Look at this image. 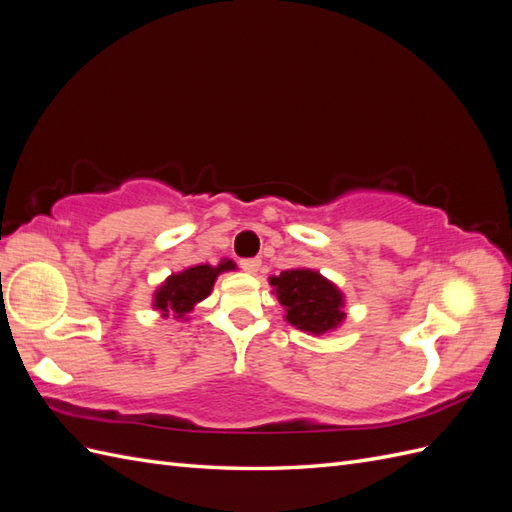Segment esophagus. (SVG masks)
<instances>
[{
  "instance_id": "obj_1",
  "label": "esophagus",
  "mask_w": 512,
  "mask_h": 512,
  "mask_svg": "<svg viewBox=\"0 0 512 512\" xmlns=\"http://www.w3.org/2000/svg\"><path fill=\"white\" fill-rule=\"evenodd\" d=\"M241 269L247 271V273H256L260 269V258H243L241 262Z\"/></svg>"
}]
</instances>
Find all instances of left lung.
Masks as SVG:
<instances>
[{"label":"left lung","instance_id":"obj_1","mask_svg":"<svg viewBox=\"0 0 512 512\" xmlns=\"http://www.w3.org/2000/svg\"><path fill=\"white\" fill-rule=\"evenodd\" d=\"M277 301L286 307V320L301 331L322 335L344 320V297L329 280L309 269H290L271 277Z\"/></svg>","mask_w":512,"mask_h":512}]
</instances>
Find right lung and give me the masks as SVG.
I'll return each mask as SVG.
<instances>
[{
	"label": "right lung",
	"instance_id": "1",
	"mask_svg": "<svg viewBox=\"0 0 512 512\" xmlns=\"http://www.w3.org/2000/svg\"><path fill=\"white\" fill-rule=\"evenodd\" d=\"M235 269V262L222 260L218 267L198 265L190 267L177 275H170L168 280L158 288L153 307L160 309L162 316L173 314L175 318L188 316L198 301L209 297V292L215 284V277L222 271Z\"/></svg>",
	"mask_w": 512,
	"mask_h": 512
}]
</instances>
